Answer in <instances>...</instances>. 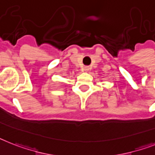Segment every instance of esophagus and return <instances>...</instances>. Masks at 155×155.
I'll use <instances>...</instances> for the list:
<instances>
[{"label":"esophagus","instance_id":"1","mask_svg":"<svg viewBox=\"0 0 155 155\" xmlns=\"http://www.w3.org/2000/svg\"><path fill=\"white\" fill-rule=\"evenodd\" d=\"M89 69H90V68H89L88 66H86V67H84V71H88Z\"/></svg>","mask_w":155,"mask_h":155}]
</instances>
